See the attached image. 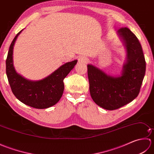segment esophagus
Returning <instances> with one entry per match:
<instances>
[{
	"label": "esophagus",
	"mask_w": 154,
	"mask_h": 154,
	"mask_svg": "<svg viewBox=\"0 0 154 154\" xmlns=\"http://www.w3.org/2000/svg\"><path fill=\"white\" fill-rule=\"evenodd\" d=\"M87 61H88L87 57L85 56H83V55H82V56H79L78 57V62L81 64H85L87 63Z\"/></svg>",
	"instance_id": "34e87169"
}]
</instances>
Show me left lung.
Listing matches in <instances>:
<instances>
[{
    "label": "left lung",
    "instance_id": "1",
    "mask_svg": "<svg viewBox=\"0 0 154 154\" xmlns=\"http://www.w3.org/2000/svg\"><path fill=\"white\" fill-rule=\"evenodd\" d=\"M126 49V61L121 75H107L88 64L89 91L93 101L106 110L119 109L136 99L146 73V61L138 39L128 28L118 31Z\"/></svg>",
    "mask_w": 154,
    "mask_h": 154
}]
</instances>
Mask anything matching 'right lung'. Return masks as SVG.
<instances>
[{
	"mask_svg": "<svg viewBox=\"0 0 154 154\" xmlns=\"http://www.w3.org/2000/svg\"><path fill=\"white\" fill-rule=\"evenodd\" d=\"M22 30L16 34L8 52L6 72L8 83L13 94L20 102L35 109H47L60 100L64 90L63 79L77 64V60L62 65L43 79L30 81L25 79L16 71L12 60L14 43Z\"/></svg>",
	"mask_w": 154,
	"mask_h": 154,
	"instance_id": "add662e5",
	"label": "right lung"
}]
</instances>
